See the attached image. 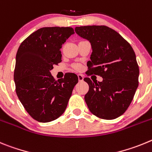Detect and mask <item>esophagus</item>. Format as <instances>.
I'll return each instance as SVG.
<instances>
[{
	"label": "esophagus",
	"mask_w": 152,
	"mask_h": 152,
	"mask_svg": "<svg viewBox=\"0 0 152 152\" xmlns=\"http://www.w3.org/2000/svg\"><path fill=\"white\" fill-rule=\"evenodd\" d=\"M83 79H84V77H83V75H81V74L78 75V79H79V82H83Z\"/></svg>",
	"instance_id": "1"
}]
</instances>
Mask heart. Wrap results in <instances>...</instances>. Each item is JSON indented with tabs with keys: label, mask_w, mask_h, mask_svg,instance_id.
Wrapping results in <instances>:
<instances>
[{
	"label": "heart",
	"mask_w": 152,
	"mask_h": 152,
	"mask_svg": "<svg viewBox=\"0 0 152 152\" xmlns=\"http://www.w3.org/2000/svg\"><path fill=\"white\" fill-rule=\"evenodd\" d=\"M76 68L77 69H81L82 66H81V65H79V64H78V65H76Z\"/></svg>",
	"instance_id": "1"
}]
</instances>
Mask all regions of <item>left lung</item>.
<instances>
[{
	"mask_svg": "<svg viewBox=\"0 0 152 152\" xmlns=\"http://www.w3.org/2000/svg\"><path fill=\"white\" fill-rule=\"evenodd\" d=\"M76 34L91 43L88 75L103 78L102 82L84 81L89 89L86 101L91 113L113 120L121 116L133 99L139 86V69L133 49L118 32L105 26L75 28Z\"/></svg>",
	"mask_w": 152,
	"mask_h": 152,
	"instance_id": "left-lung-1",
	"label": "left lung"
}]
</instances>
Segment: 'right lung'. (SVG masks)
<instances>
[{
    "label": "right lung",
    "instance_id": "obj_1",
    "mask_svg": "<svg viewBox=\"0 0 152 152\" xmlns=\"http://www.w3.org/2000/svg\"><path fill=\"white\" fill-rule=\"evenodd\" d=\"M73 34L71 27H44L27 37L17 50L16 95L28 114L39 122H50L62 115L78 83L74 73L55 80L50 72L61 62L62 45Z\"/></svg>",
    "mask_w": 152,
    "mask_h": 152
}]
</instances>
